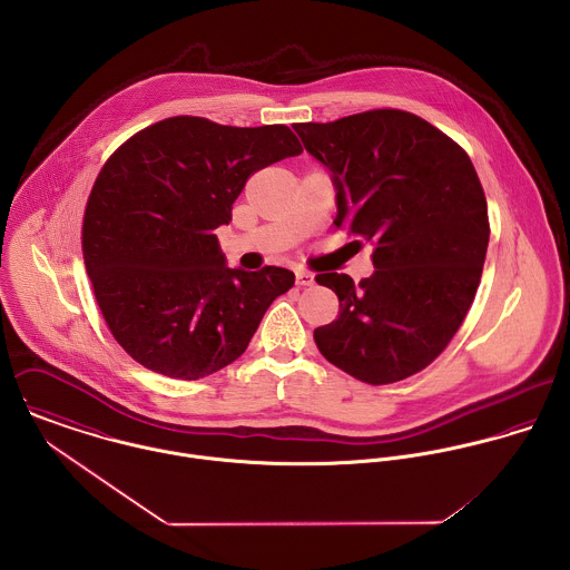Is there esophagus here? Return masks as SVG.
Segmentation results:
<instances>
[{"label":"esophagus","mask_w":570,"mask_h":570,"mask_svg":"<svg viewBox=\"0 0 570 570\" xmlns=\"http://www.w3.org/2000/svg\"><path fill=\"white\" fill-rule=\"evenodd\" d=\"M314 283V274L305 272V269H296V285L301 287H309Z\"/></svg>","instance_id":"esophagus-1"}]
</instances>
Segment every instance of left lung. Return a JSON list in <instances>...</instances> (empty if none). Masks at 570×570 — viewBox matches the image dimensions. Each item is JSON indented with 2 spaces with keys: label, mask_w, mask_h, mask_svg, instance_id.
<instances>
[{
  "label": "left lung",
  "mask_w": 570,
  "mask_h": 570,
  "mask_svg": "<svg viewBox=\"0 0 570 570\" xmlns=\"http://www.w3.org/2000/svg\"><path fill=\"white\" fill-rule=\"evenodd\" d=\"M331 170L335 228L373 244L360 283L326 272L340 312L314 340L351 377L382 386L432 364L465 321L488 254V199L470 156L428 120L371 109L294 125Z\"/></svg>",
  "instance_id": "8db88e82"
}]
</instances>
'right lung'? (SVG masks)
I'll return each mask as SVG.
<instances>
[{"instance_id":"right-lung-1","label":"right lung","mask_w":570,"mask_h":570,"mask_svg":"<svg viewBox=\"0 0 570 570\" xmlns=\"http://www.w3.org/2000/svg\"><path fill=\"white\" fill-rule=\"evenodd\" d=\"M285 125L160 120L102 164L82 217V258L116 342L145 368L199 380L244 355L294 274L226 267L215 230L252 173L301 156Z\"/></svg>"}]
</instances>
